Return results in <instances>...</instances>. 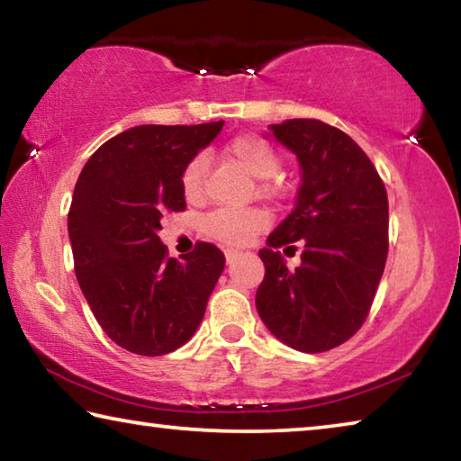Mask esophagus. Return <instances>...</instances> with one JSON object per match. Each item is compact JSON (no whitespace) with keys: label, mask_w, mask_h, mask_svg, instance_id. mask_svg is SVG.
<instances>
[{"label":"esophagus","mask_w":461,"mask_h":461,"mask_svg":"<svg viewBox=\"0 0 461 461\" xmlns=\"http://www.w3.org/2000/svg\"><path fill=\"white\" fill-rule=\"evenodd\" d=\"M238 254H240L238 249H231V248H230V249H225V260H228V264H231L233 260L238 258Z\"/></svg>","instance_id":"esophagus-1"}]
</instances>
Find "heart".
Masks as SVG:
<instances>
[{"mask_svg":"<svg viewBox=\"0 0 461 461\" xmlns=\"http://www.w3.org/2000/svg\"><path fill=\"white\" fill-rule=\"evenodd\" d=\"M225 156L246 170L249 176L258 181H268L276 176L280 170V156L267 140L258 136H240L225 146ZM205 175L207 160L203 156L193 158L185 167L181 175V189L189 201H197L205 191ZM262 194H278L280 189L272 183L260 185ZM268 217L260 209H248V212H215L203 221V231L215 241H221L225 246H244L252 240L256 233L267 228Z\"/></svg>","mask_w":461,"mask_h":461,"instance_id":"heart-1","label":"heart"}]
</instances>
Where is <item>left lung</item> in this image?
Returning a JSON list of instances; mask_svg holds the SVG:
<instances>
[{"instance_id":"1","label":"left lung","mask_w":461,"mask_h":461,"mask_svg":"<svg viewBox=\"0 0 461 461\" xmlns=\"http://www.w3.org/2000/svg\"><path fill=\"white\" fill-rule=\"evenodd\" d=\"M301 167L294 209L258 256L264 280L256 309L276 339L296 352L338 348L360 330L388 254V197L368 156L319 120L268 126ZM301 239L302 267L285 268L276 248Z\"/></svg>"}]
</instances>
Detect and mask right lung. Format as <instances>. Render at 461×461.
<instances>
[{"label":"right lung","instance_id":"right-lung-1","mask_svg":"<svg viewBox=\"0 0 461 461\" xmlns=\"http://www.w3.org/2000/svg\"><path fill=\"white\" fill-rule=\"evenodd\" d=\"M221 122L122 131L77 178L68 240L79 286L107 338L138 356L170 354L205 315L225 258L199 241L183 260L158 238L167 212H183L181 175Z\"/></svg>","mask_w":461,"mask_h":461}]
</instances>
